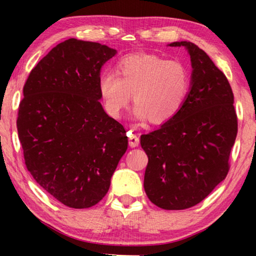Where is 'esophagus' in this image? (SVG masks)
I'll return each mask as SVG.
<instances>
[{
    "mask_svg": "<svg viewBox=\"0 0 256 256\" xmlns=\"http://www.w3.org/2000/svg\"><path fill=\"white\" fill-rule=\"evenodd\" d=\"M128 135H129V146H130L132 148H136V146H138L140 144L138 136L136 134H132V132H128Z\"/></svg>",
    "mask_w": 256,
    "mask_h": 256,
    "instance_id": "1",
    "label": "esophagus"
}]
</instances>
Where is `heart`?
Returning a JSON list of instances; mask_svg holds the SVG:
<instances>
[{
    "label": "heart",
    "mask_w": 256,
    "mask_h": 256,
    "mask_svg": "<svg viewBox=\"0 0 256 256\" xmlns=\"http://www.w3.org/2000/svg\"><path fill=\"white\" fill-rule=\"evenodd\" d=\"M190 90V72L176 60L155 54L126 56L118 62V74L106 71L99 76V92L104 110L120 118L134 94V116L163 124L176 116Z\"/></svg>",
    "instance_id": "obj_1"
}]
</instances>
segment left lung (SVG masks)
<instances>
[{"label": "left lung", "instance_id": "left-lung-1", "mask_svg": "<svg viewBox=\"0 0 256 256\" xmlns=\"http://www.w3.org/2000/svg\"><path fill=\"white\" fill-rule=\"evenodd\" d=\"M169 46H184L190 54V90L176 116L141 136L149 160L144 191L160 208L185 210L226 178L238 118L228 80L211 58L191 42Z\"/></svg>", "mask_w": 256, "mask_h": 256}]
</instances>
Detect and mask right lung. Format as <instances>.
I'll return each instance as SVG.
<instances>
[{"label": "right lung", "mask_w": 256, "mask_h": 256, "mask_svg": "<svg viewBox=\"0 0 256 256\" xmlns=\"http://www.w3.org/2000/svg\"><path fill=\"white\" fill-rule=\"evenodd\" d=\"M116 50L76 38L54 46L28 76L17 118L26 169L72 208L96 205L128 148L124 126L100 104L99 76Z\"/></svg>", "instance_id": "add662e5"}]
</instances>
